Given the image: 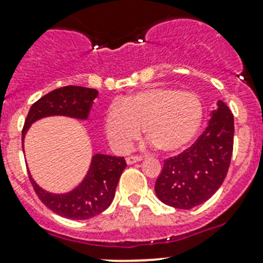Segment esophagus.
Masks as SVG:
<instances>
[{"mask_svg":"<svg viewBox=\"0 0 263 263\" xmlns=\"http://www.w3.org/2000/svg\"><path fill=\"white\" fill-rule=\"evenodd\" d=\"M141 159L142 158L139 157V155H129V157L126 158V162L127 164H135V163L140 162Z\"/></svg>","mask_w":263,"mask_h":263,"instance_id":"esophagus-1","label":"esophagus"}]
</instances>
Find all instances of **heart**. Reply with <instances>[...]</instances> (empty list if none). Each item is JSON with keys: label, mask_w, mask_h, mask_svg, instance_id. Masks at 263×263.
Listing matches in <instances>:
<instances>
[{"label": "heart", "mask_w": 263, "mask_h": 263, "mask_svg": "<svg viewBox=\"0 0 263 263\" xmlns=\"http://www.w3.org/2000/svg\"><path fill=\"white\" fill-rule=\"evenodd\" d=\"M203 119L199 96L190 91L157 86L137 91L111 105L104 118V129L111 146L127 152L144 127L150 145L176 153L194 140Z\"/></svg>", "instance_id": "heart-1"}]
</instances>
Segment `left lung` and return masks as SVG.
<instances>
[{
    "instance_id": "obj_1",
    "label": "left lung",
    "mask_w": 263,
    "mask_h": 263,
    "mask_svg": "<svg viewBox=\"0 0 263 263\" xmlns=\"http://www.w3.org/2000/svg\"><path fill=\"white\" fill-rule=\"evenodd\" d=\"M233 145L234 116L218 100L199 139L177 157L164 160L155 182L159 200L178 210H191L207 202L228 175Z\"/></svg>"
}]
</instances>
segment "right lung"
<instances>
[{"label":"right lung","instance_id":"1","mask_svg":"<svg viewBox=\"0 0 263 263\" xmlns=\"http://www.w3.org/2000/svg\"><path fill=\"white\" fill-rule=\"evenodd\" d=\"M98 96V90L81 86H65L42 96L30 106L23 128V142L30 126L42 118L63 116L87 121L93 100ZM126 165L123 157L93 154L90 168L80 185L61 194L50 193L41 187L33 180L30 172L29 180L41 202L56 215L70 220H88L100 215L111 204L119 177Z\"/></svg>","mask_w":263,"mask_h":263}]
</instances>
